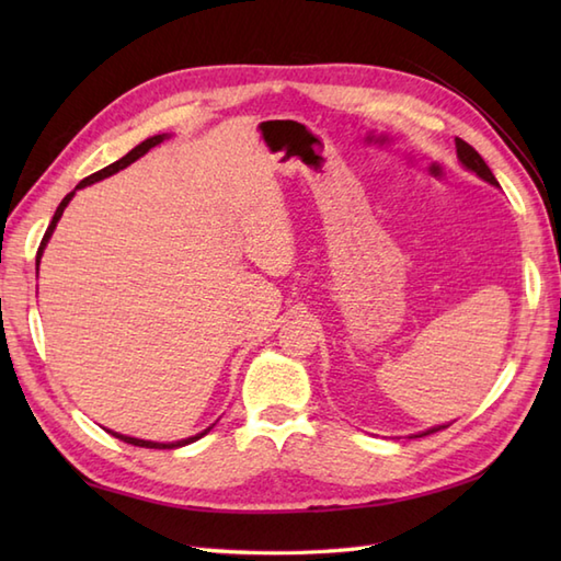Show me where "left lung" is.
<instances>
[{"instance_id": "1", "label": "left lung", "mask_w": 561, "mask_h": 561, "mask_svg": "<svg viewBox=\"0 0 561 561\" xmlns=\"http://www.w3.org/2000/svg\"><path fill=\"white\" fill-rule=\"evenodd\" d=\"M456 151H458V159H460V163L465 165V169L468 171H472V173H478L482 181H486V183H492V185H499L496 183V178L492 175V171H490V165L484 163V159L480 157L478 151H474L468 141H462V139H456ZM448 424H444V426H434V428H428V432H424V434H420V436H426V434H434V432H438V428H446Z\"/></svg>"}]
</instances>
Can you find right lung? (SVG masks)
Returning a JSON list of instances; mask_svg holds the SVG:
<instances>
[{
    "mask_svg": "<svg viewBox=\"0 0 561 561\" xmlns=\"http://www.w3.org/2000/svg\"><path fill=\"white\" fill-rule=\"evenodd\" d=\"M165 139V135H157V137H149V139H145L141 141V145H137L133 151L129 153H125V157L121 159V161H115V163H111V165H105V169H101V171H96V173H91L89 178H83V181L71 190V193L59 202V207H57V211H55V217H53V221H50V226H47V231H45V236H43V241H41V248H38V255H35V265H41V257H43V250H45V245H47V241H50V236H53V231H55V226H57V221H59V217H62V211H65V207L69 205V199L75 197V193L77 190H81V187H87V185H91V183H99V181H103V178H108V175H113V173H117V171H123V169H127L129 163H135L139 157H145V153L151 149V147H157V145H161V141ZM211 428V426H209ZM209 428H205V432L202 434H195V436H190V438H183V440H173V444H157V440H145V438H133V436H125V434H115V432H111L115 438H121V440H125V444H133V446H139V448H181V446H187V444H193V440H197V438H202L205 436Z\"/></svg>",
    "mask_w": 561,
    "mask_h": 561,
    "instance_id": "right-lung-1",
    "label": "right lung"
}]
</instances>
